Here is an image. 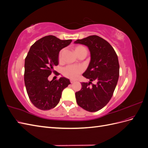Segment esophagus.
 <instances>
[{
    "instance_id": "obj_1",
    "label": "esophagus",
    "mask_w": 148,
    "mask_h": 148,
    "mask_svg": "<svg viewBox=\"0 0 148 148\" xmlns=\"http://www.w3.org/2000/svg\"><path fill=\"white\" fill-rule=\"evenodd\" d=\"M75 81V80H73V79H70V83H74Z\"/></svg>"
}]
</instances>
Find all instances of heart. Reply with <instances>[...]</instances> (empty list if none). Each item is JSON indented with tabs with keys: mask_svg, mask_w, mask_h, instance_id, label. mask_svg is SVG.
Segmentation results:
<instances>
[{
	"mask_svg": "<svg viewBox=\"0 0 148 148\" xmlns=\"http://www.w3.org/2000/svg\"><path fill=\"white\" fill-rule=\"evenodd\" d=\"M83 49H85V48L82 46H78L75 47V52L76 54L77 55L80 51H82ZM62 53H63V51H61L59 53V60H61ZM82 68L79 66L77 65H69L66 66L65 68L62 70V74L64 77L70 78V79H75L77 78L78 75L82 72Z\"/></svg>",
	"mask_w": 148,
	"mask_h": 148,
	"instance_id": "b5f03b06",
	"label": "heart"
}]
</instances>
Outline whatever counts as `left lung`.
Here are the masks:
<instances>
[{
	"instance_id": "obj_1",
	"label": "left lung",
	"mask_w": 148,
	"mask_h": 148,
	"mask_svg": "<svg viewBox=\"0 0 148 148\" xmlns=\"http://www.w3.org/2000/svg\"><path fill=\"white\" fill-rule=\"evenodd\" d=\"M74 43L86 46L91 55L90 62L83 74L89 82L82 83V89L75 92L77 102L87 111H98L109 102L117 86L118 57L110 44L96 35L78 39Z\"/></svg>"
}]
</instances>
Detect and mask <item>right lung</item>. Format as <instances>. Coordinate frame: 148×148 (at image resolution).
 <instances>
[{"label":"right lung","mask_w":148,"mask_h":148,"mask_svg":"<svg viewBox=\"0 0 148 148\" xmlns=\"http://www.w3.org/2000/svg\"><path fill=\"white\" fill-rule=\"evenodd\" d=\"M71 41L49 35L39 39L29 49L25 60V84L31 102L39 109L54 108L59 104L62 91L70 84L65 77L51 82L48 77L54 72L53 66L59 64L60 51Z\"/></svg>","instance_id":"right-lung-1"}]
</instances>
